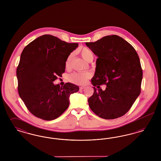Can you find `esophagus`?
<instances>
[{"instance_id": "34e87169", "label": "esophagus", "mask_w": 161, "mask_h": 161, "mask_svg": "<svg viewBox=\"0 0 161 161\" xmlns=\"http://www.w3.org/2000/svg\"><path fill=\"white\" fill-rule=\"evenodd\" d=\"M84 88H85L84 86H80V90H83V89H84Z\"/></svg>"}]
</instances>
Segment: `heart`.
<instances>
[{
  "label": "heart",
  "instance_id": "heart-1",
  "mask_svg": "<svg viewBox=\"0 0 161 161\" xmlns=\"http://www.w3.org/2000/svg\"><path fill=\"white\" fill-rule=\"evenodd\" d=\"M80 54L82 57L86 61H88L90 58H93V53L92 51L88 48L83 47L80 51ZM72 58V54H70L66 58L65 62V64L66 67H69L70 65V63ZM91 78V74L87 72H77L71 74L69 75V80L75 84L82 85L86 84L88 80Z\"/></svg>",
  "mask_w": 161,
  "mask_h": 161
}]
</instances>
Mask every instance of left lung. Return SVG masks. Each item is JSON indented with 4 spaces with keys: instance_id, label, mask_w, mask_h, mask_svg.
I'll list each match as a JSON object with an SVG mask.
<instances>
[{
    "instance_id": "left-lung-1",
    "label": "left lung",
    "mask_w": 161,
    "mask_h": 161,
    "mask_svg": "<svg viewBox=\"0 0 161 161\" xmlns=\"http://www.w3.org/2000/svg\"><path fill=\"white\" fill-rule=\"evenodd\" d=\"M86 46L98 57L91 80L94 92L89 106L100 118L112 119L125 115L141 93L142 70L134 47L116 35L107 36ZM106 84L104 91L99 85Z\"/></svg>"
}]
</instances>
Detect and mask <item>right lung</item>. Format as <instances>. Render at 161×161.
Here are the masks:
<instances>
[{"label":"right lung","mask_w":161,"mask_h":161,"mask_svg":"<svg viewBox=\"0 0 161 161\" xmlns=\"http://www.w3.org/2000/svg\"><path fill=\"white\" fill-rule=\"evenodd\" d=\"M78 46L46 34L23 49L16 71L18 92L32 115L51 121L69 107V97L79 87L70 83L60 87L53 82L64 72L67 57Z\"/></svg>","instance_id":"1"}]
</instances>
